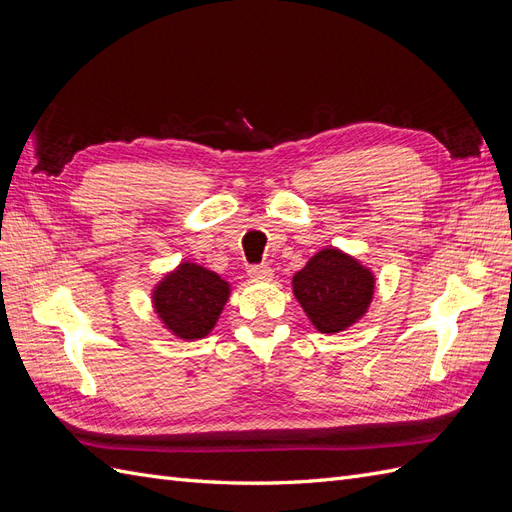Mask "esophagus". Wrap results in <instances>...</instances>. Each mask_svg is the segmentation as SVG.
<instances>
[{
	"label": "esophagus",
	"instance_id": "esophagus-1",
	"mask_svg": "<svg viewBox=\"0 0 512 512\" xmlns=\"http://www.w3.org/2000/svg\"><path fill=\"white\" fill-rule=\"evenodd\" d=\"M247 275L252 277V280H258V282H267L273 277V269L267 267V265H256V267H250V271H247Z\"/></svg>",
	"mask_w": 512,
	"mask_h": 512
}]
</instances>
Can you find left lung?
I'll use <instances>...</instances> for the list:
<instances>
[{
  "mask_svg": "<svg viewBox=\"0 0 512 512\" xmlns=\"http://www.w3.org/2000/svg\"><path fill=\"white\" fill-rule=\"evenodd\" d=\"M374 290L371 269L337 247H324L292 275L294 299L320 333H342L359 322Z\"/></svg>",
  "mask_w": 512,
  "mask_h": 512,
  "instance_id": "obj_1",
  "label": "left lung"
}]
</instances>
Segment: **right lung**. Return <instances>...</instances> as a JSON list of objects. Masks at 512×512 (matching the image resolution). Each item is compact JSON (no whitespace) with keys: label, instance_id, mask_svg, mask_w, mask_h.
Masks as SVG:
<instances>
[{"label":"right lung","instance_id":"obj_1","mask_svg":"<svg viewBox=\"0 0 512 512\" xmlns=\"http://www.w3.org/2000/svg\"><path fill=\"white\" fill-rule=\"evenodd\" d=\"M230 299V284L218 273L183 260L151 290L153 312L164 329L183 342L207 337Z\"/></svg>","mask_w":512,"mask_h":512}]
</instances>
